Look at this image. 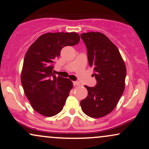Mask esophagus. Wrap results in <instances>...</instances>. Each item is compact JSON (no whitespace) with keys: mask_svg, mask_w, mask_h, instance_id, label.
<instances>
[{"mask_svg":"<svg viewBox=\"0 0 149 149\" xmlns=\"http://www.w3.org/2000/svg\"><path fill=\"white\" fill-rule=\"evenodd\" d=\"M73 85H74V86L80 85V82H78V81H73Z\"/></svg>","mask_w":149,"mask_h":149,"instance_id":"obj_1","label":"esophagus"}]
</instances>
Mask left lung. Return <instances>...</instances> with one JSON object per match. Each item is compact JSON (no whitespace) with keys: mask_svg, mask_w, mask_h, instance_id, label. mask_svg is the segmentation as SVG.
I'll return each instance as SVG.
<instances>
[{"mask_svg":"<svg viewBox=\"0 0 149 149\" xmlns=\"http://www.w3.org/2000/svg\"><path fill=\"white\" fill-rule=\"evenodd\" d=\"M87 49L88 64L93 67L97 84L84 86L88 96L80 102L86 116L99 118L110 113L116 107L125 87L127 68L117 47L100 32L82 33Z\"/></svg>","mask_w":149,"mask_h":149,"instance_id":"obj_1","label":"left lung"}]
</instances>
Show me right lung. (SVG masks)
Here are the masks:
<instances>
[{"label": "right lung", "instance_id": "1", "mask_svg": "<svg viewBox=\"0 0 149 149\" xmlns=\"http://www.w3.org/2000/svg\"><path fill=\"white\" fill-rule=\"evenodd\" d=\"M80 41L76 32L47 33L40 36L26 53L21 73L24 93L36 111L44 116H56L63 109L73 82L56 77L54 63L64 47Z\"/></svg>", "mask_w": 149, "mask_h": 149}]
</instances>
